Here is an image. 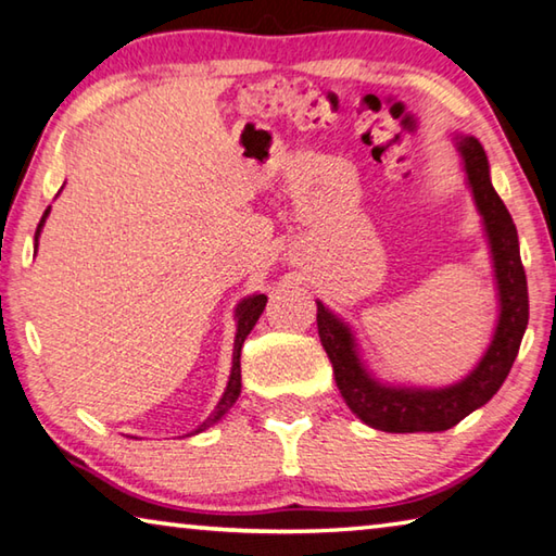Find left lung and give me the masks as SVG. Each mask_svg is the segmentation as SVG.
Returning <instances> with one entry per match:
<instances>
[{
	"instance_id": "1",
	"label": "left lung",
	"mask_w": 556,
	"mask_h": 556,
	"mask_svg": "<svg viewBox=\"0 0 556 556\" xmlns=\"http://www.w3.org/2000/svg\"><path fill=\"white\" fill-rule=\"evenodd\" d=\"M459 150L477 206L486 224L496 267L501 318L479 367L450 389H393L371 379L355 355L350 330L318 304V336L336 371L342 399L362 422L383 432H440L481 408L506 381L528 328V279L520 262L518 230L489 177V160L477 138H462Z\"/></svg>"
}]
</instances>
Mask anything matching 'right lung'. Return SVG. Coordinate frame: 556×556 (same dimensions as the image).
Returning <instances> with one entry per match:
<instances>
[{"label":"right lung","mask_w":556,"mask_h":556,"mask_svg":"<svg viewBox=\"0 0 556 556\" xmlns=\"http://www.w3.org/2000/svg\"><path fill=\"white\" fill-rule=\"evenodd\" d=\"M48 211H50V208H46V214H43V218H40V224H38V228H36V245H38L40 226L46 224ZM265 306H267V296H265V294L250 296V299L243 301V304L238 306V311H236V316H238V332H236V345H233V369H230L228 389H226V393H224V399L218 401L214 416H211V418L204 422V426H199L194 432H201V430H206L208 426H214V422H216L220 416H224V413H226L230 406H233L236 399L240 396V350H243V342H245V338L250 336V330L255 328V323H257V318L262 316V311H265Z\"/></svg>","instance_id":"right-lung-1"}]
</instances>
